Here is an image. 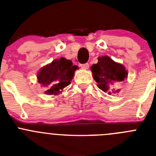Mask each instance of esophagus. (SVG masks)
Listing matches in <instances>:
<instances>
[{"label":"esophagus","mask_w":156,"mask_h":156,"mask_svg":"<svg viewBox=\"0 0 156 156\" xmlns=\"http://www.w3.org/2000/svg\"><path fill=\"white\" fill-rule=\"evenodd\" d=\"M80 67L83 69H87L89 68V64L88 63H84V64H80Z\"/></svg>","instance_id":"1"}]
</instances>
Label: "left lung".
Here are the masks:
<instances>
[{
	"mask_svg": "<svg viewBox=\"0 0 156 156\" xmlns=\"http://www.w3.org/2000/svg\"><path fill=\"white\" fill-rule=\"evenodd\" d=\"M90 69L98 88L108 94L119 92V89H115L114 85L123 81L127 76L124 66L113 62L108 56L98 58V62L94 64Z\"/></svg>",
	"mask_w": 156,
	"mask_h": 156,
	"instance_id": "left-lung-1",
	"label": "left lung"
}]
</instances>
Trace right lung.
<instances>
[{"label":"right lung","instance_id":"right-lung-1","mask_svg":"<svg viewBox=\"0 0 156 156\" xmlns=\"http://www.w3.org/2000/svg\"><path fill=\"white\" fill-rule=\"evenodd\" d=\"M77 66H73L70 60L61 58L56 59L40 70L37 79L47 87V94H57L60 90L70 84Z\"/></svg>","mask_w":156,"mask_h":156}]
</instances>
